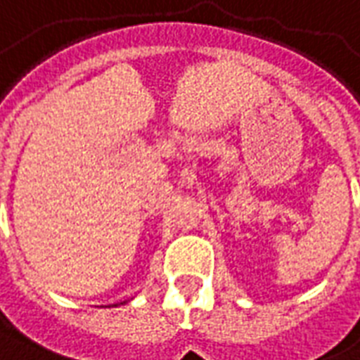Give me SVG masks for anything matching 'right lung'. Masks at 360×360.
Listing matches in <instances>:
<instances>
[{"instance_id":"1","label":"right lung","mask_w":360,"mask_h":360,"mask_svg":"<svg viewBox=\"0 0 360 360\" xmlns=\"http://www.w3.org/2000/svg\"><path fill=\"white\" fill-rule=\"evenodd\" d=\"M124 303H126V302H124ZM116 305H118V303H116Z\"/></svg>"}]
</instances>
